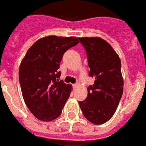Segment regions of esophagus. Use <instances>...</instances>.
<instances>
[{
    "mask_svg": "<svg viewBox=\"0 0 146 146\" xmlns=\"http://www.w3.org/2000/svg\"><path fill=\"white\" fill-rule=\"evenodd\" d=\"M78 86V83H75V84L73 85V86H74V87H76V86Z\"/></svg>",
    "mask_w": 146,
    "mask_h": 146,
    "instance_id": "1",
    "label": "esophagus"
}]
</instances>
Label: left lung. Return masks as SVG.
<instances>
[{
    "label": "left lung",
    "mask_w": 146,
    "mask_h": 146,
    "mask_svg": "<svg viewBox=\"0 0 146 146\" xmlns=\"http://www.w3.org/2000/svg\"><path fill=\"white\" fill-rule=\"evenodd\" d=\"M78 38L86 51L89 75L95 78L94 83L87 88L86 99L78 104L87 120L103 124L114 115L123 92L120 59L111 45L101 38Z\"/></svg>",
    "instance_id": "left-lung-1"
}]
</instances>
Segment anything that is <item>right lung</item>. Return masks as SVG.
<instances>
[{"instance_id": "obj_1", "label": "right lung", "mask_w": 146, "mask_h": 146, "mask_svg": "<svg viewBox=\"0 0 146 146\" xmlns=\"http://www.w3.org/2000/svg\"><path fill=\"white\" fill-rule=\"evenodd\" d=\"M78 43L76 37L46 36L35 42L22 60L19 79L23 98L39 120H54L61 114L72 87L59 80L60 63L65 52Z\"/></svg>"}]
</instances>
